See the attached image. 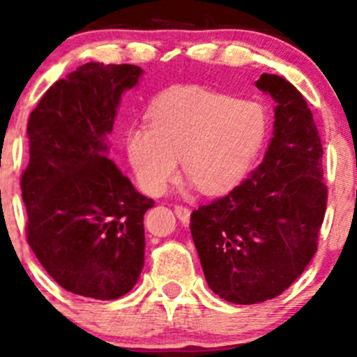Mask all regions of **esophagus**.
Segmentation results:
<instances>
[{"instance_id":"1","label":"esophagus","mask_w":357,"mask_h":357,"mask_svg":"<svg viewBox=\"0 0 357 357\" xmlns=\"http://www.w3.org/2000/svg\"><path fill=\"white\" fill-rule=\"evenodd\" d=\"M174 214L178 215V219L183 225H188L190 222V208L185 207V205H174Z\"/></svg>"}]
</instances>
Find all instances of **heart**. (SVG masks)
<instances>
[{
  "label": "heart",
  "instance_id": "b5f03b06",
  "mask_svg": "<svg viewBox=\"0 0 357 357\" xmlns=\"http://www.w3.org/2000/svg\"><path fill=\"white\" fill-rule=\"evenodd\" d=\"M152 128L128 135V153L139 185L160 195L178 172L205 195L238 185L268 135V115L250 100L204 88L165 96L152 112Z\"/></svg>",
  "mask_w": 357,
  "mask_h": 357
}]
</instances>
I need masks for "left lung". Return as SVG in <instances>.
<instances>
[{
    "label": "left lung",
    "instance_id": "1",
    "mask_svg": "<svg viewBox=\"0 0 357 357\" xmlns=\"http://www.w3.org/2000/svg\"><path fill=\"white\" fill-rule=\"evenodd\" d=\"M255 86L276 102L268 152L228 195L190 215L205 280L233 304L278 297L304 273L328 200L321 138L305 100L275 74H262Z\"/></svg>",
    "mask_w": 357,
    "mask_h": 357
}]
</instances>
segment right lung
Segmentation results:
<instances>
[{
	"instance_id": "right-lung-1",
	"label": "right lung",
	"mask_w": 357,
	"mask_h": 357,
	"mask_svg": "<svg viewBox=\"0 0 357 357\" xmlns=\"http://www.w3.org/2000/svg\"><path fill=\"white\" fill-rule=\"evenodd\" d=\"M136 66L89 62L56 81L31 112L20 178L27 243L62 289L114 301L136 285L145 259L143 215L153 200L105 155Z\"/></svg>"
}]
</instances>
